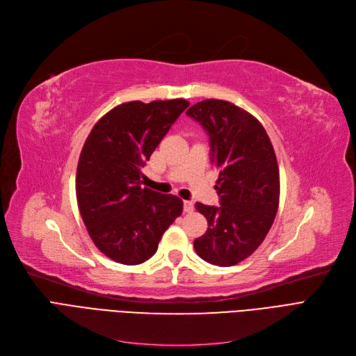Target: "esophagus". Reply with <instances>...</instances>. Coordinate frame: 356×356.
<instances>
[{"instance_id":"1","label":"esophagus","mask_w":356,"mask_h":356,"mask_svg":"<svg viewBox=\"0 0 356 356\" xmlns=\"http://www.w3.org/2000/svg\"><path fill=\"white\" fill-rule=\"evenodd\" d=\"M194 211V203L191 200H186L184 202V212L186 213H191Z\"/></svg>"}]
</instances>
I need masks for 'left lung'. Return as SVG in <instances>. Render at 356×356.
<instances>
[{
	"mask_svg": "<svg viewBox=\"0 0 356 356\" xmlns=\"http://www.w3.org/2000/svg\"><path fill=\"white\" fill-rule=\"evenodd\" d=\"M187 115L211 141V161L219 169L220 206L195 203L207 231L194 240L206 262L232 266L249 257L271 229L280 202V172L274 147L262 124L224 100H203Z\"/></svg>",
	"mask_w": 356,
	"mask_h": 356,
	"instance_id": "left-lung-1",
	"label": "left lung"
}]
</instances>
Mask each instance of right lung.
Here are the masks:
<instances>
[{
    "label": "right lung",
    "instance_id": "add662e5",
    "mask_svg": "<svg viewBox=\"0 0 356 356\" xmlns=\"http://www.w3.org/2000/svg\"><path fill=\"white\" fill-rule=\"evenodd\" d=\"M188 106L184 99L119 104L85 140L76 170L79 212L95 246L115 262L150 259L182 213L177 195L141 186V169Z\"/></svg>",
    "mask_w": 356,
    "mask_h": 356
}]
</instances>
